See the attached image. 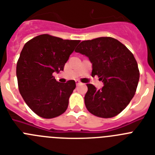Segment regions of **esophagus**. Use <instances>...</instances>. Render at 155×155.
Wrapping results in <instances>:
<instances>
[{
  "label": "esophagus",
  "instance_id": "1",
  "mask_svg": "<svg viewBox=\"0 0 155 155\" xmlns=\"http://www.w3.org/2000/svg\"><path fill=\"white\" fill-rule=\"evenodd\" d=\"M76 84H77V85H80V84H81L82 83L79 80H76Z\"/></svg>",
  "mask_w": 155,
  "mask_h": 155
}]
</instances>
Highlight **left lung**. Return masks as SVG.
<instances>
[{"instance_id": "1", "label": "left lung", "mask_w": 155, "mask_h": 155, "mask_svg": "<svg viewBox=\"0 0 155 155\" xmlns=\"http://www.w3.org/2000/svg\"><path fill=\"white\" fill-rule=\"evenodd\" d=\"M75 52L87 56L92 64L91 76L102 81L97 90L87 84L84 103L89 113L101 118H112L127 107L137 87L140 71L134 54L112 37L82 41Z\"/></svg>"}]
</instances>
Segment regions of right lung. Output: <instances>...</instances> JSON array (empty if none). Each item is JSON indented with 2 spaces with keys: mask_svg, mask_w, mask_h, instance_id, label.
Listing matches in <instances>:
<instances>
[{
  "mask_svg": "<svg viewBox=\"0 0 155 155\" xmlns=\"http://www.w3.org/2000/svg\"><path fill=\"white\" fill-rule=\"evenodd\" d=\"M79 42L42 34L25 44L16 67L18 90L28 107L40 117L55 118L68 109L75 81L61 84L53 73L64 71Z\"/></svg>",
  "mask_w": 155,
  "mask_h": 155,
  "instance_id": "obj_1",
  "label": "right lung"
}]
</instances>
